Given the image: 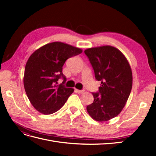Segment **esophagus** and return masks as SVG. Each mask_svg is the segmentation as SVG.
Returning a JSON list of instances; mask_svg holds the SVG:
<instances>
[{"label":"esophagus","mask_w":156,"mask_h":156,"mask_svg":"<svg viewBox=\"0 0 156 156\" xmlns=\"http://www.w3.org/2000/svg\"><path fill=\"white\" fill-rule=\"evenodd\" d=\"M75 92L79 94H81L84 92V90H77V89H75Z\"/></svg>","instance_id":"obj_1"}]
</instances>
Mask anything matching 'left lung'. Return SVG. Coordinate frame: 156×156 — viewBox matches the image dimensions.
Returning <instances> with one entry per match:
<instances>
[{"mask_svg": "<svg viewBox=\"0 0 156 156\" xmlns=\"http://www.w3.org/2000/svg\"><path fill=\"white\" fill-rule=\"evenodd\" d=\"M95 78L100 81L97 92H92L94 101L87 107L93 119L109 120L120 114L131 93L132 72L126 58L114 47L106 45L84 51Z\"/></svg>", "mask_w": 156, "mask_h": 156, "instance_id": "1", "label": "left lung"}]
</instances>
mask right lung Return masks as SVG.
<instances>
[{"mask_svg":"<svg viewBox=\"0 0 156 156\" xmlns=\"http://www.w3.org/2000/svg\"><path fill=\"white\" fill-rule=\"evenodd\" d=\"M83 51L62 42H53L35 51L25 66L24 87L28 98L36 109L44 115L58 111L73 89L66 88L62 66L69 58ZM60 78L63 82L57 85Z\"/></svg>","mask_w":156,"mask_h":156,"instance_id":"obj_1","label":"right lung"}]
</instances>
